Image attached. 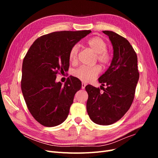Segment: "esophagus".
<instances>
[{
	"instance_id": "obj_1",
	"label": "esophagus",
	"mask_w": 158,
	"mask_h": 158,
	"mask_svg": "<svg viewBox=\"0 0 158 158\" xmlns=\"http://www.w3.org/2000/svg\"><path fill=\"white\" fill-rule=\"evenodd\" d=\"M85 85H86V84H85L84 83V82H82V89H85Z\"/></svg>"
}]
</instances>
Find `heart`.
I'll use <instances>...</instances> for the list:
<instances>
[{
    "label": "heart",
    "instance_id": "1",
    "mask_svg": "<svg viewBox=\"0 0 158 158\" xmlns=\"http://www.w3.org/2000/svg\"><path fill=\"white\" fill-rule=\"evenodd\" d=\"M87 44L94 52L97 54L98 61L103 64H107L111 60V55L107 51V44L103 37L100 36H95L88 41ZM79 51V45H74L69 52V59L71 62L74 63L78 59ZM100 67L98 65L94 66H82L76 69L73 72V75L79 80L85 82H92L96 78L100 73Z\"/></svg>",
    "mask_w": 158,
    "mask_h": 158
}]
</instances>
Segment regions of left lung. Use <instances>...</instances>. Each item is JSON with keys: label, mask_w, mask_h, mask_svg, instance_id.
<instances>
[{"label": "left lung", "mask_w": 158, "mask_h": 158, "mask_svg": "<svg viewBox=\"0 0 158 158\" xmlns=\"http://www.w3.org/2000/svg\"><path fill=\"white\" fill-rule=\"evenodd\" d=\"M103 33L108 35L113 48L111 63L98 79L107 88H103L102 94L99 88L85 86L88 94L86 109L94 123L109 125L121 119L131 107L139 73L136 53L128 41L111 31Z\"/></svg>", "instance_id": "left-lung-1"}]
</instances>
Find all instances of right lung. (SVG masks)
<instances>
[{
  "label": "right lung",
  "instance_id": "1",
  "mask_svg": "<svg viewBox=\"0 0 158 158\" xmlns=\"http://www.w3.org/2000/svg\"><path fill=\"white\" fill-rule=\"evenodd\" d=\"M91 32H52L37 38L28 50L22 64L21 88L30 113L41 125L55 127L67 118L82 84L70 76L62 85L56 82V74L69 70L72 47Z\"/></svg>",
  "mask_w": 158,
  "mask_h": 158
}]
</instances>
